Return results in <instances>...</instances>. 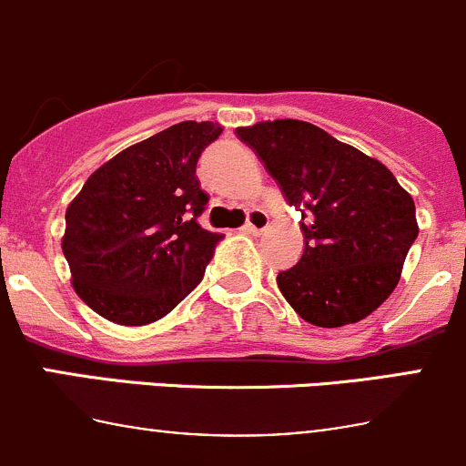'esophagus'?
Masks as SVG:
<instances>
[{
  "label": "esophagus",
  "instance_id": "obj_1",
  "mask_svg": "<svg viewBox=\"0 0 466 466\" xmlns=\"http://www.w3.org/2000/svg\"><path fill=\"white\" fill-rule=\"evenodd\" d=\"M268 228V214L261 209H250L248 211V220L246 225H243V232L248 234H257L261 232V229Z\"/></svg>",
  "mask_w": 466,
  "mask_h": 466
}]
</instances>
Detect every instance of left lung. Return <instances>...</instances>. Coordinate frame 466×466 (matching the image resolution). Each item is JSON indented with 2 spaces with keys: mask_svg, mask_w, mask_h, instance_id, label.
Masks as SVG:
<instances>
[{
  "mask_svg": "<svg viewBox=\"0 0 466 466\" xmlns=\"http://www.w3.org/2000/svg\"><path fill=\"white\" fill-rule=\"evenodd\" d=\"M237 137L302 214L304 255L277 275L298 316L333 329L377 311L420 232L410 194L379 159L307 121H261Z\"/></svg>",
  "mask_w": 466,
  "mask_h": 466,
  "instance_id": "obj_1",
  "label": "left lung"
}]
</instances>
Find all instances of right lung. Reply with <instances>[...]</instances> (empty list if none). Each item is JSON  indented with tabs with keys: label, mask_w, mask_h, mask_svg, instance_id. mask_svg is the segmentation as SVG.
Returning <instances> with one entry per match:
<instances>
[{
	"label": "right lung",
	"mask_w": 466,
	"mask_h": 466,
	"mask_svg": "<svg viewBox=\"0 0 466 466\" xmlns=\"http://www.w3.org/2000/svg\"><path fill=\"white\" fill-rule=\"evenodd\" d=\"M220 133L211 121L171 126L96 168L67 207L65 259L98 316L142 327L200 284L223 237L198 225L209 196L196 164Z\"/></svg>",
	"instance_id": "right-lung-1"
}]
</instances>
